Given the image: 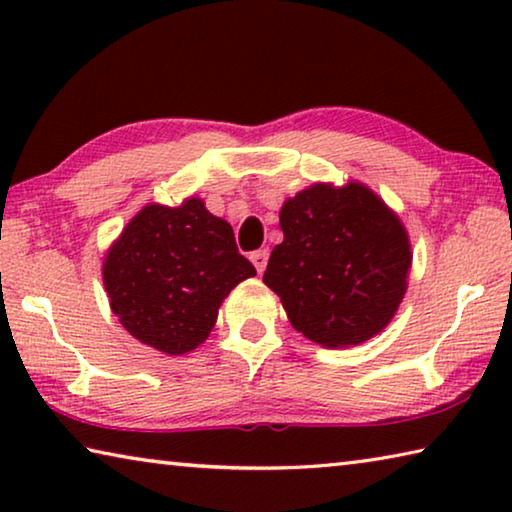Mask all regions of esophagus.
<instances>
[{"mask_svg": "<svg viewBox=\"0 0 512 512\" xmlns=\"http://www.w3.org/2000/svg\"><path fill=\"white\" fill-rule=\"evenodd\" d=\"M250 262L255 264L257 273H264L266 262H268V248H259V250H255V253L250 255Z\"/></svg>", "mask_w": 512, "mask_h": 512, "instance_id": "esophagus-1", "label": "esophagus"}]
</instances>
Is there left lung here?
Returning <instances> with one entry per match:
<instances>
[{
  "mask_svg": "<svg viewBox=\"0 0 512 512\" xmlns=\"http://www.w3.org/2000/svg\"><path fill=\"white\" fill-rule=\"evenodd\" d=\"M284 241L264 284L291 325L325 348L368 341L404 298L411 246L400 219L359 183L314 185L280 212Z\"/></svg>",
  "mask_w": 512,
  "mask_h": 512,
  "instance_id": "left-lung-1",
  "label": "left lung"
}]
</instances>
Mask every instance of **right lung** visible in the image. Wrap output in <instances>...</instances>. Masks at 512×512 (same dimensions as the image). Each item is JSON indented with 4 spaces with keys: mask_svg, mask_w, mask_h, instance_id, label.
<instances>
[{
    "mask_svg": "<svg viewBox=\"0 0 512 512\" xmlns=\"http://www.w3.org/2000/svg\"><path fill=\"white\" fill-rule=\"evenodd\" d=\"M253 275L230 223L198 198L180 207L146 205L103 264V284L121 325L173 357L207 339L223 298Z\"/></svg>",
    "mask_w": 512,
    "mask_h": 512,
    "instance_id": "right-lung-1",
    "label": "right lung"
}]
</instances>
